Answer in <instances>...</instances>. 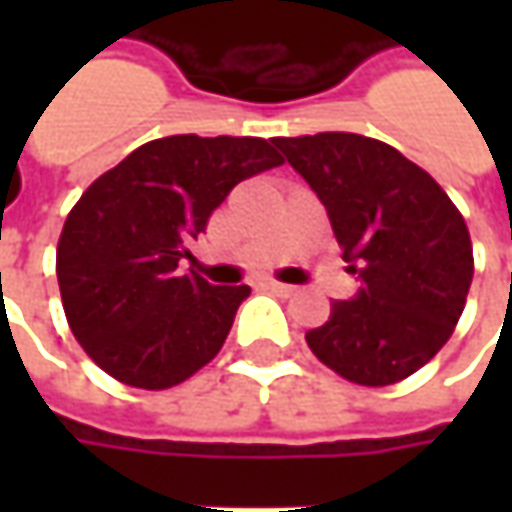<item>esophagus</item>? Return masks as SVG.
I'll list each match as a JSON object with an SVG mask.
<instances>
[{
    "instance_id": "obj_1",
    "label": "esophagus",
    "mask_w": 512,
    "mask_h": 512,
    "mask_svg": "<svg viewBox=\"0 0 512 512\" xmlns=\"http://www.w3.org/2000/svg\"><path fill=\"white\" fill-rule=\"evenodd\" d=\"M267 290H273V293H279V296H293V285H285V282H276V279H267L265 282Z\"/></svg>"
}]
</instances>
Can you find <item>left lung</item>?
Instances as JSON below:
<instances>
[{"label": "left lung", "instance_id": "obj_1", "mask_svg": "<svg viewBox=\"0 0 512 512\" xmlns=\"http://www.w3.org/2000/svg\"><path fill=\"white\" fill-rule=\"evenodd\" d=\"M327 207L362 287L307 330V347L342 379L384 387L413 376L453 336L473 282V245L442 185L359 133L276 136Z\"/></svg>", "mask_w": 512, "mask_h": 512}]
</instances>
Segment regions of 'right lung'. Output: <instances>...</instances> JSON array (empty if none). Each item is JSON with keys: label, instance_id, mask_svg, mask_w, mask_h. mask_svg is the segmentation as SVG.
Returning <instances> with one entry per match:
<instances>
[{"label": "right lung", "instance_id": "obj_1", "mask_svg": "<svg viewBox=\"0 0 512 512\" xmlns=\"http://www.w3.org/2000/svg\"><path fill=\"white\" fill-rule=\"evenodd\" d=\"M285 159L256 136H165L136 148L82 193L56 247L68 325L116 382L168 390L225 344L247 285L182 273L187 242L225 196Z\"/></svg>", "mask_w": 512, "mask_h": 512}]
</instances>
